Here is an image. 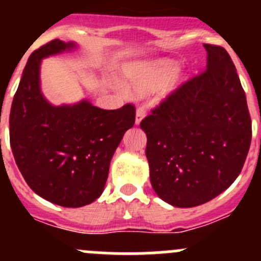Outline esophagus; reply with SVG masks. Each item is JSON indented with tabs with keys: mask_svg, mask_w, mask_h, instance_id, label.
I'll list each match as a JSON object with an SVG mask.
<instances>
[{
	"mask_svg": "<svg viewBox=\"0 0 261 261\" xmlns=\"http://www.w3.org/2000/svg\"><path fill=\"white\" fill-rule=\"evenodd\" d=\"M146 114V110L144 109V106H138V109H136V118H135V123L136 125H139V123L141 122V120L144 118V116Z\"/></svg>",
	"mask_w": 261,
	"mask_h": 261,
	"instance_id": "34e87169",
	"label": "esophagus"
}]
</instances>
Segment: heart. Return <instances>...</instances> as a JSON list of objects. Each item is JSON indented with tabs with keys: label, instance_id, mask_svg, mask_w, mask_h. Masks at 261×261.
<instances>
[{
	"label": "heart",
	"instance_id": "heart-1",
	"mask_svg": "<svg viewBox=\"0 0 261 261\" xmlns=\"http://www.w3.org/2000/svg\"><path fill=\"white\" fill-rule=\"evenodd\" d=\"M173 67L170 63L156 62L134 65L126 69V78L138 93L144 94L154 91L169 75Z\"/></svg>",
	"mask_w": 261,
	"mask_h": 261
}]
</instances>
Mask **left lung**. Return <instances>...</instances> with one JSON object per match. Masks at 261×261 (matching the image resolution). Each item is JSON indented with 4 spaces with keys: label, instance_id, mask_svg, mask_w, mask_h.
Masks as SVG:
<instances>
[{
    "label": "left lung",
    "instance_id": "obj_1",
    "mask_svg": "<svg viewBox=\"0 0 261 261\" xmlns=\"http://www.w3.org/2000/svg\"><path fill=\"white\" fill-rule=\"evenodd\" d=\"M203 46L206 69L140 122L152 188L175 207L199 206L226 191L251 143V118L235 64L222 46Z\"/></svg>",
    "mask_w": 261,
    "mask_h": 261
}]
</instances>
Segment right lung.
I'll return each instance as SVG.
<instances>
[{
    "label": "right lung",
    "instance_id": "add662e5",
    "mask_svg": "<svg viewBox=\"0 0 261 261\" xmlns=\"http://www.w3.org/2000/svg\"><path fill=\"white\" fill-rule=\"evenodd\" d=\"M72 48L73 43L54 39L30 55L12 101L10 144L23 179L36 194L75 208L102 194L110 162L135 123L136 109L126 103L102 110L88 101L51 106L40 92V62Z\"/></svg>",
    "mask_w": 261,
    "mask_h": 261
}]
</instances>
